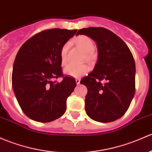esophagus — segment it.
Here are the masks:
<instances>
[{
    "label": "esophagus",
    "mask_w": 152,
    "mask_h": 152,
    "mask_svg": "<svg viewBox=\"0 0 152 152\" xmlns=\"http://www.w3.org/2000/svg\"><path fill=\"white\" fill-rule=\"evenodd\" d=\"M76 84H80V79H76Z\"/></svg>",
    "instance_id": "esophagus-1"
}]
</instances>
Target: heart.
<instances>
[{
	"label": "heart",
	"mask_w": 152,
	"mask_h": 152,
	"mask_svg": "<svg viewBox=\"0 0 152 152\" xmlns=\"http://www.w3.org/2000/svg\"><path fill=\"white\" fill-rule=\"evenodd\" d=\"M75 43L84 52V57L87 60H91L93 57L94 53H95L94 52L95 44L90 38L87 36L81 35L76 38ZM68 47H69V44L65 43L60 49V60H61L62 65H65L67 62ZM88 71L89 67L85 64L78 65L70 64L65 67L64 69V73L68 76L78 78L87 73Z\"/></svg>",
	"instance_id": "obj_1"
}]
</instances>
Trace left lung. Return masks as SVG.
<instances>
[{
    "instance_id": "1",
    "label": "left lung",
    "mask_w": 152,
    "mask_h": 152,
    "mask_svg": "<svg viewBox=\"0 0 152 152\" xmlns=\"http://www.w3.org/2000/svg\"><path fill=\"white\" fill-rule=\"evenodd\" d=\"M96 42L98 59L81 84L87 88L86 113L93 120L111 122L119 119L130 107L135 92V64L127 44L103 28L79 30Z\"/></svg>"
}]
</instances>
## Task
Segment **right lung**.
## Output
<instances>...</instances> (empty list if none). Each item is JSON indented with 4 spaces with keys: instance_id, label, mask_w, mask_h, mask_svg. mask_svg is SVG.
<instances>
[{
    "instance_id": "obj_1",
    "label": "right lung",
    "mask_w": 152,
    "mask_h": 152,
    "mask_svg": "<svg viewBox=\"0 0 152 152\" xmlns=\"http://www.w3.org/2000/svg\"><path fill=\"white\" fill-rule=\"evenodd\" d=\"M77 30H45L25 41L17 52L12 71V87L28 117L49 122L65 114L66 100L76 80L63 73L60 49ZM63 77L61 83L52 81Z\"/></svg>"
}]
</instances>
